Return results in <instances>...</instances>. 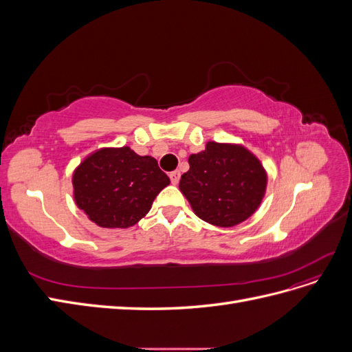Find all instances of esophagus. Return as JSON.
Instances as JSON below:
<instances>
[{
  "label": "esophagus",
  "instance_id": "obj_1",
  "mask_svg": "<svg viewBox=\"0 0 352 352\" xmlns=\"http://www.w3.org/2000/svg\"><path fill=\"white\" fill-rule=\"evenodd\" d=\"M168 176H170V180H172L173 185L179 184V179H180V172H179V170H175V172H172Z\"/></svg>",
  "mask_w": 352,
  "mask_h": 352
}]
</instances>
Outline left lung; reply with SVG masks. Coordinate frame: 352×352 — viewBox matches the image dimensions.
I'll list each match as a JSON object with an SVG mask.
<instances>
[{
    "instance_id": "left-lung-1",
    "label": "left lung",
    "mask_w": 352,
    "mask_h": 352,
    "mask_svg": "<svg viewBox=\"0 0 352 352\" xmlns=\"http://www.w3.org/2000/svg\"><path fill=\"white\" fill-rule=\"evenodd\" d=\"M188 162L179 189L199 219L232 228L257 211L267 188V172L243 145L210 141Z\"/></svg>"
}]
</instances>
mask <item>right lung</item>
Masks as SVG:
<instances>
[{"mask_svg":"<svg viewBox=\"0 0 352 352\" xmlns=\"http://www.w3.org/2000/svg\"><path fill=\"white\" fill-rule=\"evenodd\" d=\"M73 198L91 221L105 229L136 225L168 184V176L150 155L129 146L100 148L74 168Z\"/></svg>","mask_w":352,"mask_h":352,"instance_id":"add662e5","label":"right lung"}]
</instances>
